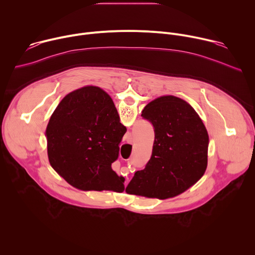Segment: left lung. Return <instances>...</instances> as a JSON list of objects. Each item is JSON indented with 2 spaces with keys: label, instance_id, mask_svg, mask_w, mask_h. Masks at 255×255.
Segmentation results:
<instances>
[{
  "label": "left lung",
  "instance_id": "8db88e82",
  "mask_svg": "<svg viewBox=\"0 0 255 255\" xmlns=\"http://www.w3.org/2000/svg\"><path fill=\"white\" fill-rule=\"evenodd\" d=\"M94 89L84 87L66 96L89 95ZM141 116L154 128L152 154L145 168L135 172L126 193L161 200L184 193L207 168L209 136L203 121L190 104L174 96L153 100Z\"/></svg>",
  "mask_w": 255,
  "mask_h": 255
}]
</instances>
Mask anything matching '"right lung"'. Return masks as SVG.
I'll list each match as a JSON object with an SVG mask.
<instances>
[{
	"label": "right lung",
	"mask_w": 255,
	"mask_h": 255,
	"mask_svg": "<svg viewBox=\"0 0 255 255\" xmlns=\"http://www.w3.org/2000/svg\"><path fill=\"white\" fill-rule=\"evenodd\" d=\"M127 129L117 109L102 89L85 96H66L46 128L51 166L84 191H124V178L113 169Z\"/></svg>",
	"instance_id": "right-lung-1"
}]
</instances>
